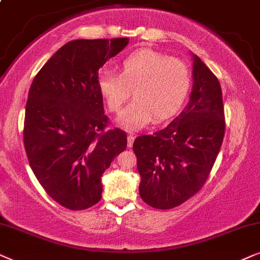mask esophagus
<instances>
[{
    "label": "esophagus",
    "mask_w": 260,
    "mask_h": 260,
    "mask_svg": "<svg viewBox=\"0 0 260 260\" xmlns=\"http://www.w3.org/2000/svg\"><path fill=\"white\" fill-rule=\"evenodd\" d=\"M134 139H136V137H134L132 133L128 134V138H127V145H128V147H132V146H133Z\"/></svg>",
    "instance_id": "obj_1"
}]
</instances>
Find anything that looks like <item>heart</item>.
<instances>
[{
    "label": "heart",
    "mask_w": 260,
    "mask_h": 260,
    "mask_svg": "<svg viewBox=\"0 0 260 260\" xmlns=\"http://www.w3.org/2000/svg\"><path fill=\"white\" fill-rule=\"evenodd\" d=\"M191 74L188 64L160 52L139 50L124 58L120 75L103 71L99 88L110 112L117 113L131 96L136 99L119 115V123L127 129L143 128L153 117L162 121L174 115L184 102Z\"/></svg>",
    "instance_id": "heart-1"
}]
</instances>
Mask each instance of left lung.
Instances as JSON below:
<instances>
[{
	"label": "left lung",
	"instance_id": "left-lung-1",
	"mask_svg": "<svg viewBox=\"0 0 260 260\" xmlns=\"http://www.w3.org/2000/svg\"><path fill=\"white\" fill-rule=\"evenodd\" d=\"M193 85L183 112L153 136L134 140L139 193L155 209L181 206L209 177L224 136V110L219 79L193 54Z\"/></svg>",
	"mask_w": 260,
	"mask_h": 260
}]
</instances>
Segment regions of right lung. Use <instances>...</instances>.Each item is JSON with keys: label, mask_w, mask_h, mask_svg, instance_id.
<instances>
[{"label": "right lung", "mask_w": 260, "mask_h": 260, "mask_svg": "<svg viewBox=\"0 0 260 260\" xmlns=\"http://www.w3.org/2000/svg\"><path fill=\"white\" fill-rule=\"evenodd\" d=\"M128 38L72 40L52 55L29 88L23 144L34 175L51 199L71 210L101 200V176L126 150L127 134L106 129L99 70Z\"/></svg>", "instance_id": "right-lung-1"}]
</instances>
